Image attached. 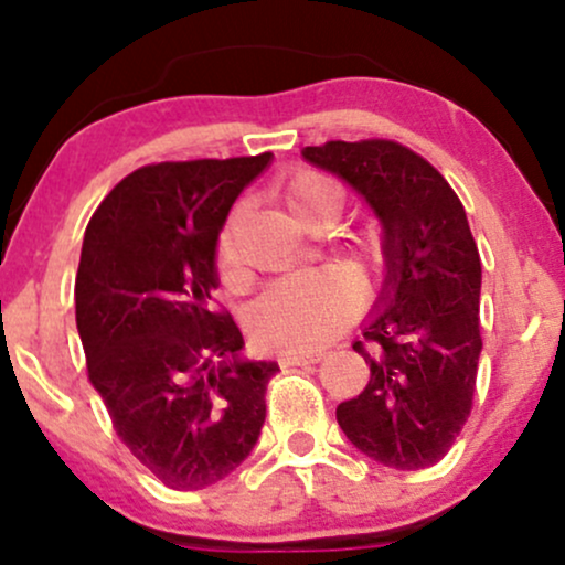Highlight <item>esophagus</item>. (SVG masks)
I'll use <instances>...</instances> for the list:
<instances>
[{
    "label": "esophagus",
    "instance_id": "1",
    "mask_svg": "<svg viewBox=\"0 0 565 565\" xmlns=\"http://www.w3.org/2000/svg\"><path fill=\"white\" fill-rule=\"evenodd\" d=\"M323 359V353H284L278 359L281 366H310V364H319Z\"/></svg>",
    "mask_w": 565,
    "mask_h": 565
}]
</instances>
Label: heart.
Wrapping results in <instances>:
<instances>
[{"label":"heart","instance_id":"1","mask_svg":"<svg viewBox=\"0 0 565 565\" xmlns=\"http://www.w3.org/2000/svg\"><path fill=\"white\" fill-rule=\"evenodd\" d=\"M281 201L310 228L332 225L345 206V191L332 174L300 167L284 180ZM236 212L217 236V265L231 274L236 265ZM350 257L366 276H380L387 265L391 244L380 228L355 233L348 244ZM359 313V287L340 268H310L278 278L263 291L249 313L252 337L265 348L313 350L334 340Z\"/></svg>","mask_w":565,"mask_h":565}]
</instances>
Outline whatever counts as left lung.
I'll list each match as a JSON object with an SVG mask.
<instances>
[{
	"label": "left lung",
	"instance_id": "left-lung-1",
	"mask_svg": "<svg viewBox=\"0 0 565 565\" xmlns=\"http://www.w3.org/2000/svg\"><path fill=\"white\" fill-rule=\"evenodd\" d=\"M302 157L353 185L391 244L385 310L353 345L369 382L337 406V423L385 468H430L468 423L483 348L481 255L462 201L430 161L395 140H329Z\"/></svg>",
	"mask_w": 565,
	"mask_h": 565
}]
</instances>
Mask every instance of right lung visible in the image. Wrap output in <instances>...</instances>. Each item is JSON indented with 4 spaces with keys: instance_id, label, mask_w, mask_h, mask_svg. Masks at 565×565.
Listing matches in <instances>:
<instances>
[{
    "instance_id": "obj_1",
    "label": "right lung",
    "mask_w": 565,
    "mask_h": 565,
    "mask_svg": "<svg viewBox=\"0 0 565 565\" xmlns=\"http://www.w3.org/2000/svg\"><path fill=\"white\" fill-rule=\"evenodd\" d=\"M274 153L146 164L84 231L76 329L116 436L161 483L196 491L249 457L276 361H244L215 310V249L233 201Z\"/></svg>"
}]
</instances>
